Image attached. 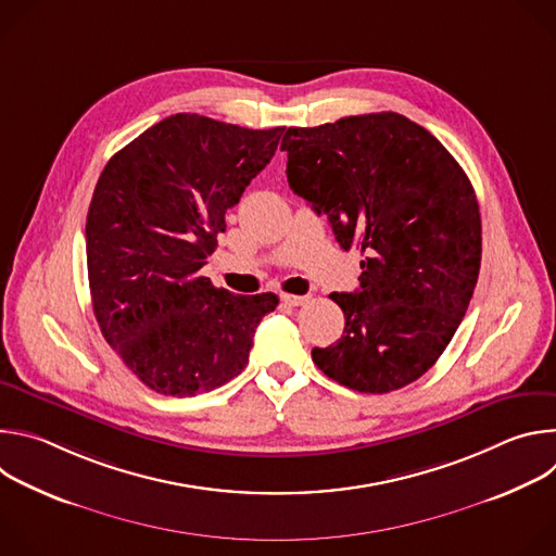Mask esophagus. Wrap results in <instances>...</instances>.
Wrapping results in <instances>:
<instances>
[{"label": "esophagus", "mask_w": 556, "mask_h": 556, "mask_svg": "<svg viewBox=\"0 0 556 556\" xmlns=\"http://www.w3.org/2000/svg\"><path fill=\"white\" fill-rule=\"evenodd\" d=\"M307 299H309V296H299V294H281V301H283L286 305H292V307L307 303Z\"/></svg>", "instance_id": "esophagus-1"}]
</instances>
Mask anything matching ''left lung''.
<instances>
[{
	"mask_svg": "<svg viewBox=\"0 0 556 556\" xmlns=\"http://www.w3.org/2000/svg\"><path fill=\"white\" fill-rule=\"evenodd\" d=\"M288 185L356 247L361 288L332 292L343 337L314 348L328 378L361 393L418 380L451 343L482 262L478 198L444 144L403 114L288 127Z\"/></svg>",
	"mask_w": 556,
	"mask_h": 556,
	"instance_id": "1",
	"label": "left lung"
}]
</instances>
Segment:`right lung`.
<instances>
[{"label": "right lung", "instance_id": "obj_1", "mask_svg": "<svg viewBox=\"0 0 556 556\" xmlns=\"http://www.w3.org/2000/svg\"><path fill=\"white\" fill-rule=\"evenodd\" d=\"M283 129L174 114L114 153L97 182L86 222L94 314L155 393L187 399L235 378L279 303L273 292L215 288L200 268Z\"/></svg>", "mask_w": 556, "mask_h": 556}]
</instances>
